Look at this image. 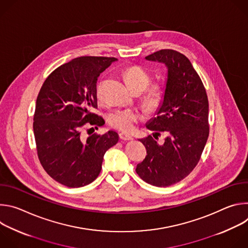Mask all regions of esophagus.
<instances>
[{
  "label": "esophagus",
  "mask_w": 248,
  "mask_h": 248,
  "mask_svg": "<svg viewBox=\"0 0 248 248\" xmlns=\"http://www.w3.org/2000/svg\"><path fill=\"white\" fill-rule=\"evenodd\" d=\"M120 138L123 140H132V136H130L129 134L125 133V132H121L120 133Z\"/></svg>",
  "instance_id": "obj_1"
}]
</instances>
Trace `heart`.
<instances>
[{
    "instance_id": "heart-1",
    "label": "heart",
    "mask_w": 248,
    "mask_h": 248,
    "mask_svg": "<svg viewBox=\"0 0 248 248\" xmlns=\"http://www.w3.org/2000/svg\"><path fill=\"white\" fill-rule=\"evenodd\" d=\"M125 82L134 90L143 91L150 83V76L146 70L140 66H130L124 74ZM97 95L101 97V84L97 86ZM161 96L159 88L153 87L149 90L146 96V101L150 106H154L158 103ZM143 119V114L138 109H117L109 114V124L121 130L131 131L138 121Z\"/></svg>"
}]
</instances>
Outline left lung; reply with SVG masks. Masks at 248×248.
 Here are the masks:
<instances>
[{
	"label": "left lung",
	"mask_w": 248,
	"mask_h": 248,
	"mask_svg": "<svg viewBox=\"0 0 248 248\" xmlns=\"http://www.w3.org/2000/svg\"><path fill=\"white\" fill-rule=\"evenodd\" d=\"M145 59L167 67L163 100L156 118L146 124L148 129L157 135L163 131L166 137L162 144L151 135L139 139L147 155L136 172L147 184L165 187L184 180L199 162L209 135V103L198 74L185 55L165 49Z\"/></svg>",
	"instance_id": "8db88e82"
}]
</instances>
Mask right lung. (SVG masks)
<instances>
[{"label": "right lung", "mask_w": 248, "mask_h": 248, "mask_svg": "<svg viewBox=\"0 0 248 248\" xmlns=\"http://www.w3.org/2000/svg\"><path fill=\"white\" fill-rule=\"evenodd\" d=\"M116 58L79 57L59 66L46 78L36 100L33 131L40 163L56 182L81 187L99 175L104 155L119 134L109 130L84 138L85 125H103L91 113L97 107L98 77ZM91 129V128H90Z\"/></svg>", "instance_id": "1"}]
</instances>
